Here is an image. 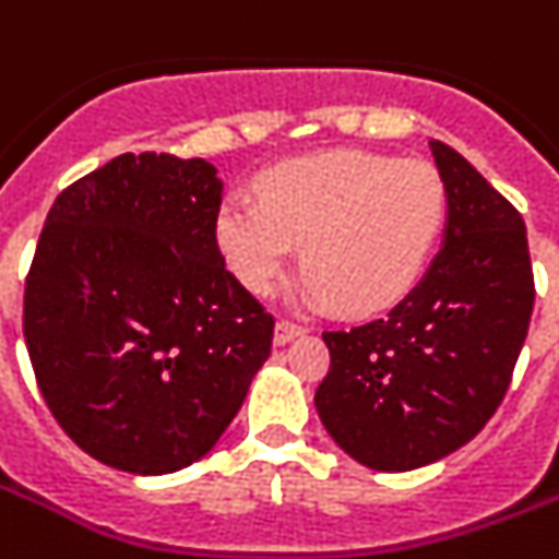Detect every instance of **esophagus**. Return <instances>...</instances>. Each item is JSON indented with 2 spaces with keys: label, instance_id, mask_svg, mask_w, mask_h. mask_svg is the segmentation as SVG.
<instances>
[{
  "label": "esophagus",
  "instance_id": "esophagus-1",
  "mask_svg": "<svg viewBox=\"0 0 559 559\" xmlns=\"http://www.w3.org/2000/svg\"><path fill=\"white\" fill-rule=\"evenodd\" d=\"M299 334H302V325H297V322H290V320H280V322H276V329H274V343L285 345Z\"/></svg>",
  "mask_w": 559,
  "mask_h": 559
}]
</instances>
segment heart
Returning <instances> with one entry per match:
<instances>
[{
    "mask_svg": "<svg viewBox=\"0 0 559 559\" xmlns=\"http://www.w3.org/2000/svg\"><path fill=\"white\" fill-rule=\"evenodd\" d=\"M445 216L440 174L419 159L331 151L260 177V200L228 193L216 237L253 294H269L302 242L313 294L340 311L394 306L417 283Z\"/></svg>",
    "mask_w": 559,
    "mask_h": 559,
    "instance_id": "1",
    "label": "heart"
}]
</instances>
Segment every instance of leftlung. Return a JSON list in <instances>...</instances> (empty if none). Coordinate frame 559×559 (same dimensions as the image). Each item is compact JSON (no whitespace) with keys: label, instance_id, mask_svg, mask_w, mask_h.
<instances>
[{"label":"left lung","instance_id":"left-lung-1","mask_svg":"<svg viewBox=\"0 0 559 559\" xmlns=\"http://www.w3.org/2000/svg\"><path fill=\"white\" fill-rule=\"evenodd\" d=\"M449 223L431 269L385 317L322 331L331 368L313 405L334 442L373 472L437 463L479 435L509 391L534 308L520 211L431 140Z\"/></svg>","mask_w":559,"mask_h":559}]
</instances>
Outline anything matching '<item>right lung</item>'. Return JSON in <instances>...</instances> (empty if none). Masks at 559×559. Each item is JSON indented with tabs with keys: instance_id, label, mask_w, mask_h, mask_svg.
I'll use <instances>...</instances> for the list:
<instances>
[{
	"instance_id": "add662e5",
	"label": "right lung",
	"mask_w": 559,
	"mask_h": 559,
	"mask_svg": "<svg viewBox=\"0 0 559 559\" xmlns=\"http://www.w3.org/2000/svg\"><path fill=\"white\" fill-rule=\"evenodd\" d=\"M205 159L122 154L64 188L25 280L27 354L99 463L170 474L214 449L271 354L274 317L225 269Z\"/></svg>"
}]
</instances>
